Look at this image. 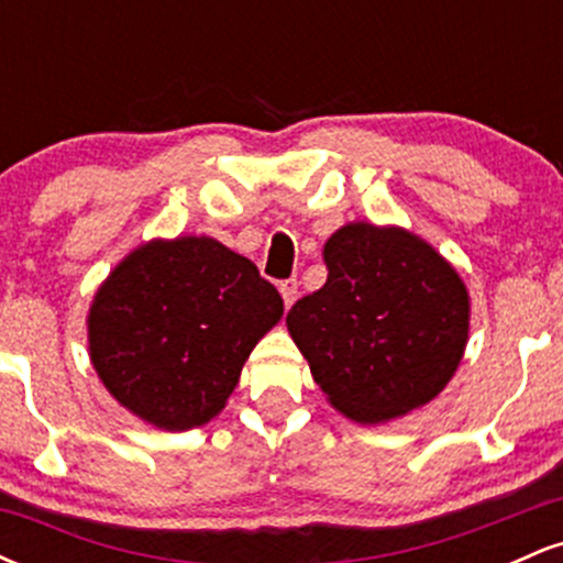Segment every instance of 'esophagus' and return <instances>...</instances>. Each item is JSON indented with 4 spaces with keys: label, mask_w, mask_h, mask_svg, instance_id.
Wrapping results in <instances>:
<instances>
[{
    "label": "esophagus",
    "mask_w": 563,
    "mask_h": 563,
    "mask_svg": "<svg viewBox=\"0 0 563 563\" xmlns=\"http://www.w3.org/2000/svg\"><path fill=\"white\" fill-rule=\"evenodd\" d=\"M280 296H283V301H286V307H290V303L296 301V296H299V283L283 280L280 283Z\"/></svg>",
    "instance_id": "obj_1"
}]
</instances>
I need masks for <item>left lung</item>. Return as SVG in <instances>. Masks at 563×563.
I'll list each match as a JSON object with an SVG mask.
<instances>
[{
  "instance_id": "1",
  "label": "left lung",
  "mask_w": 563,
  "mask_h": 563,
  "mask_svg": "<svg viewBox=\"0 0 563 563\" xmlns=\"http://www.w3.org/2000/svg\"><path fill=\"white\" fill-rule=\"evenodd\" d=\"M325 286L286 325L335 410L386 423L437 397L461 365L471 303L455 267L402 228L349 222L322 249Z\"/></svg>"
}]
</instances>
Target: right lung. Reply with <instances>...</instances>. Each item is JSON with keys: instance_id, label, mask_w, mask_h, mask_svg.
<instances>
[{"instance_id": "1", "label": "right lung", "mask_w": 563, "mask_h": 563, "mask_svg": "<svg viewBox=\"0 0 563 563\" xmlns=\"http://www.w3.org/2000/svg\"><path fill=\"white\" fill-rule=\"evenodd\" d=\"M283 318L256 264L214 238L142 243L97 288L89 357L145 423L187 431L222 412L251 349Z\"/></svg>"}]
</instances>
